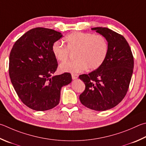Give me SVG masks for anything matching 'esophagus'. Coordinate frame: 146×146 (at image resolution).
Returning <instances> with one entry per match:
<instances>
[{
	"instance_id": "esophagus-1",
	"label": "esophagus",
	"mask_w": 146,
	"mask_h": 146,
	"mask_svg": "<svg viewBox=\"0 0 146 146\" xmlns=\"http://www.w3.org/2000/svg\"><path fill=\"white\" fill-rule=\"evenodd\" d=\"M71 76H72V78L73 79V80H75V79L78 78V75H77V74L72 73V74H71Z\"/></svg>"
}]
</instances>
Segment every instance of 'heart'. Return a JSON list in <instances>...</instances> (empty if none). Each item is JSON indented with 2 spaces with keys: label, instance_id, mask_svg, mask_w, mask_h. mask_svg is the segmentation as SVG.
Returning <instances> with one entry per match:
<instances>
[{
  "label": "heart",
  "instance_id": "1",
  "mask_svg": "<svg viewBox=\"0 0 146 146\" xmlns=\"http://www.w3.org/2000/svg\"><path fill=\"white\" fill-rule=\"evenodd\" d=\"M66 46L59 41L52 44V52L56 59L65 61L71 52H75V60L59 66L62 72L79 73L87 69L96 70L104 62L107 56L108 44L107 39L102 34L73 32L64 39Z\"/></svg>",
  "mask_w": 146,
  "mask_h": 146
}]
</instances>
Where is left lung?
<instances>
[{
	"mask_svg": "<svg viewBox=\"0 0 146 146\" xmlns=\"http://www.w3.org/2000/svg\"><path fill=\"white\" fill-rule=\"evenodd\" d=\"M91 30L107 39L108 51L103 64L88 75L79 76L86 89L80 95L85 107L96 111H104L115 107L126 96L134 66L133 56L124 37L106 27Z\"/></svg>",
	"mask_w": 146,
	"mask_h": 146,
	"instance_id": "left-lung-1",
	"label": "left lung"
}]
</instances>
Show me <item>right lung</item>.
Returning a JSON list of instances; mask_svg holds the SVG:
<instances>
[{
  "label": "right lung",
  "mask_w": 146,
  "mask_h": 146,
  "mask_svg": "<svg viewBox=\"0 0 146 146\" xmlns=\"http://www.w3.org/2000/svg\"><path fill=\"white\" fill-rule=\"evenodd\" d=\"M62 36L53 29L34 28L21 36L11 50V81L19 98L31 109L55 107L59 103L61 87L72 81L69 73L52 76L58 64L52 46Z\"/></svg>",
  "instance_id": "add662e5"
}]
</instances>
